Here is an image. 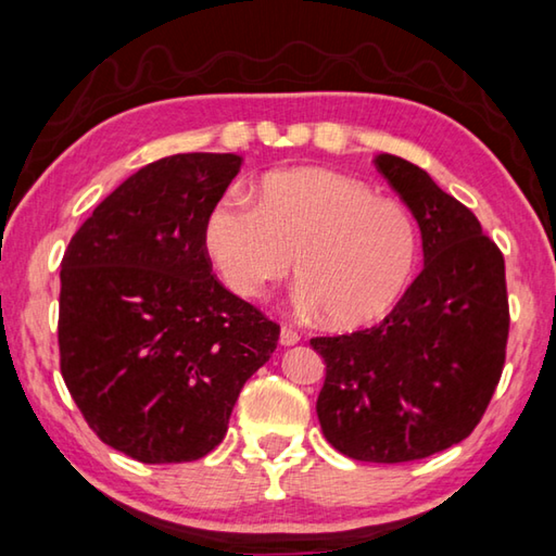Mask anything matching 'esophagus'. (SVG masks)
Here are the masks:
<instances>
[{"label": "esophagus", "instance_id": "esophagus-1", "mask_svg": "<svg viewBox=\"0 0 556 556\" xmlns=\"http://www.w3.org/2000/svg\"><path fill=\"white\" fill-rule=\"evenodd\" d=\"M299 340H301V337H299L296 330L287 328V325H285V328H281V332H279V344L281 346H293V344H299Z\"/></svg>", "mask_w": 556, "mask_h": 556}]
</instances>
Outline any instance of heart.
<instances>
[{"label": "heart", "mask_w": 556, "mask_h": 556, "mask_svg": "<svg viewBox=\"0 0 556 556\" xmlns=\"http://www.w3.org/2000/svg\"><path fill=\"white\" fill-rule=\"evenodd\" d=\"M204 250L241 299L293 271L296 306L332 328H362L395 306L417 263V226L395 200L330 168L271 170L255 204L222 198L206 212Z\"/></svg>", "instance_id": "heart-1"}]
</instances>
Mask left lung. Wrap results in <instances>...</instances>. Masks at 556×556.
Segmentation results:
<instances>
[{
    "label": "left lung",
    "instance_id": "1",
    "mask_svg": "<svg viewBox=\"0 0 556 556\" xmlns=\"http://www.w3.org/2000/svg\"><path fill=\"white\" fill-rule=\"evenodd\" d=\"M374 163L419 224L424 269L374 328L311 340L325 362L315 412L346 458L407 463L480 424L506 358V269L477 216L427 170L393 154Z\"/></svg>",
    "mask_w": 556,
    "mask_h": 556
}]
</instances>
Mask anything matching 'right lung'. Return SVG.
Instances as JSON below:
<instances>
[{
  "label": "right lung",
  "instance_id": "add662e5",
  "mask_svg": "<svg viewBox=\"0 0 556 556\" xmlns=\"http://www.w3.org/2000/svg\"><path fill=\"white\" fill-rule=\"evenodd\" d=\"M243 159L139 168L72 236L60 271V368L103 443L139 463L200 460L226 437L279 325L219 285L202 231Z\"/></svg>",
  "mask_w": 556,
  "mask_h": 556
}]
</instances>
